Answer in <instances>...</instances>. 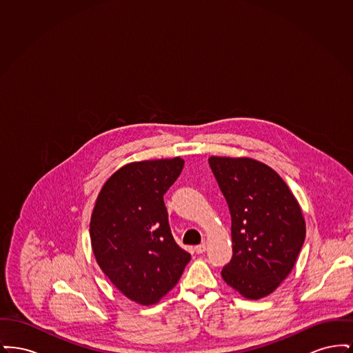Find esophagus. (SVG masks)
I'll list each match as a JSON object with an SVG mask.
<instances>
[{
	"label": "esophagus",
	"instance_id": "obj_1",
	"mask_svg": "<svg viewBox=\"0 0 353 353\" xmlns=\"http://www.w3.org/2000/svg\"><path fill=\"white\" fill-rule=\"evenodd\" d=\"M205 250H206V245H205V243L197 245V246L194 248V252H197V254H202V252H205Z\"/></svg>",
	"mask_w": 353,
	"mask_h": 353
}]
</instances>
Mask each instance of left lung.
I'll use <instances>...</instances> for the list:
<instances>
[{"instance_id": "left-lung-1", "label": "left lung", "mask_w": 353, "mask_h": 353, "mask_svg": "<svg viewBox=\"0 0 353 353\" xmlns=\"http://www.w3.org/2000/svg\"><path fill=\"white\" fill-rule=\"evenodd\" d=\"M232 216V261L226 285L246 299L274 292L295 266L305 238L302 209L282 177L250 157L210 156Z\"/></svg>"}]
</instances>
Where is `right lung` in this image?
<instances>
[{"instance_id":"add662e5","label":"right lung","mask_w":353,"mask_h":353,"mask_svg":"<svg viewBox=\"0 0 353 353\" xmlns=\"http://www.w3.org/2000/svg\"><path fill=\"white\" fill-rule=\"evenodd\" d=\"M183 168L181 157L121 167L103 185L91 214L90 238L99 268L141 305L165 296L190 261L173 239L163 199Z\"/></svg>"}]
</instances>
